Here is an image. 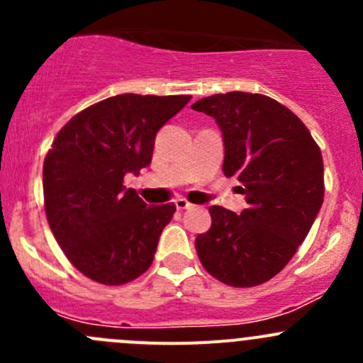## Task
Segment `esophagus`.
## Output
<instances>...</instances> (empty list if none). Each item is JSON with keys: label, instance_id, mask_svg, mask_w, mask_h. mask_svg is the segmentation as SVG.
Instances as JSON below:
<instances>
[{"label": "esophagus", "instance_id": "34e87169", "mask_svg": "<svg viewBox=\"0 0 363 363\" xmlns=\"http://www.w3.org/2000/svg\"><path fill=\"white\" fill-rule=\"evenodd\" d=\"M175 208H177V211H186V208H191V203L184 199H177L175 200Z\"/></svg>", "mask_w": 363, "mask_h": 363}]
</instances>
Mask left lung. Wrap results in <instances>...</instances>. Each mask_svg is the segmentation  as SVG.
<instances>
[{
    "label": "left lung",
    "mask_w": 363,
    "mask_h": 363,
    "mask_svg": "<svg viewBox=\"0 0 363 363\" xmlns=\"http://www.w3.org/2000/svg\"><path fill=\"white\" fill-rule=\"evenodd\" d=\"M214 117L225 140L226 177L235 175L247 208H208L212 225L195 239L203 269L233 288L267 283L309 233L325 195L323 158L306 124L265 94L232 91L191 105Z\"/></svg>",
    "instance_id": "left-lung-1"
}]
</instances>
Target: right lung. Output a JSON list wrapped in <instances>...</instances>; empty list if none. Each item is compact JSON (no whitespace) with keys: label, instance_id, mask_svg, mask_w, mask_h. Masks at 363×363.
Instances as JSON below:
<instances>
[{"label":"right lung","instance_id":"1","mask_svg":"<svg viewBox=\"0 0 363 363\" xmlns=\"http://www.w3.org/2000/svg\"><path fill=\"white\" fill-rule=\"evenodd\" d=\"M191 96L117 94L84 108L56 135L43 161L50 230L73 267L121 286L151 267L174 203L147 205L124 175L147 167L156 133Z\"/></svg>","mask_w":363,"mask_h":363}]
</instances>
